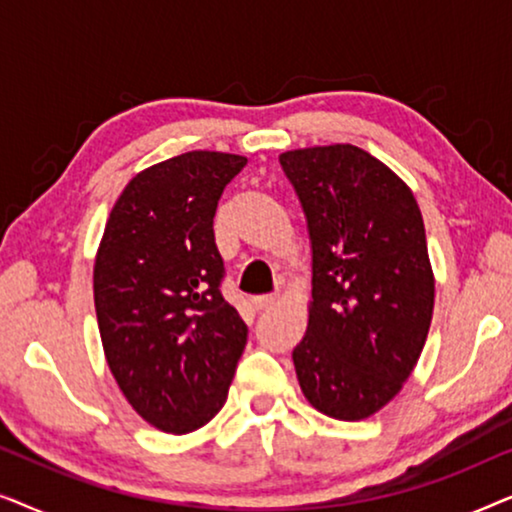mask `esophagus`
<instances>
[{
	"label": "esophagus",
	"instance_id": "esophagus-1",
	"mask_svg": "<svg viewBox=\"0 0 512 512\" xmlns=\"http://www.w3.org/2000/svg\"><path fill=\"white\" fill-rule=\"evenodd\" d=\"M279 300V296H275V293H265V296H256L251 303H254L256 310H268V307H272Z\"/></svg>",
	"mask_w": 512,
	"mask_h": 512
}]
</instances>
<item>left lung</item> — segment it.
I'll list each match as a JSON object with an SVG mask.
<instances>
[{"instance_id": "left-lung-1", "label": "left lung", "mask_w": 512, "mask_h": 512, "mask_svg": "<svg viewBox=\"0 0 512 512\" xmlns=\"http://www.w3.org/2000/svg\"><path fill=\"white\" fill-rule=\"evenodd\" d=\"M312 240L307 331L293 349L312 408L342 422L382 410L408 380L433 317L426 233L410 186L354 144L284 151Z\"/></svg>"}]
</instances>
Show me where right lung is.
I'll use <instances>...</instances> for the list:
<instances>
[{"label":"right lung","instance_id":"obj_1","mask_svg":"<svg viewBox=\"0 0 512 512\" xmlns=\"http://www.w3.org/2000/svg\"><path fill=\"white\" fill-rule=\"evenodd\" d=\"M247 158L188 151L135 174L95 256L100 338L118 389L165 433L205 426L228 398L247 324L219 291L214 214Z\"/></svg>","mask_w":512,"mask_h":512}]
</instances>
